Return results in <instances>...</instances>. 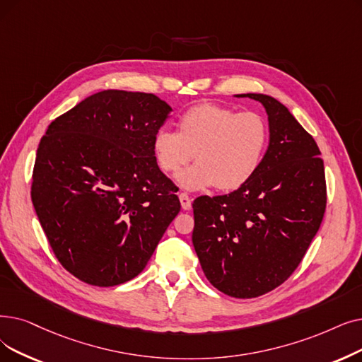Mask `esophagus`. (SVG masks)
<instances>
[{"instance_id": "esophagus-1", "label": "esophagus", "mask_w": 362, "mask_h": 362, "mask_svg": "<svg viewBox=\"0 0 362 362\" xmlns=\"http://www.w3.org/2000/svg\"><path fill=\"white\" fill-rule=\"evenodd\" d=\"M179 199H180V204H182V209L183 210H189L191 209V198H189V195L182 192L179 195Z\"/></svg>"}]
</instances>
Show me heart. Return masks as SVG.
I'll return each mask as SVG.
<instances>
[{
  "label": "heart",
  "instance_id": "heart-1",
  "mask_svg": "<svg viewBox=\"0 0 362 362\" xmlns=\"http://www.w3.org/2000/svg\"><path fill=\"white\" fill-rule=\"evenodd\" d=\"M268 137L262 115L201 103L179 117L177 133L160 130L155 134L153 152L164 173H175L192 158L197 161L176 177L185 189L216 186L218 191H233L255 176Z\"/></svg>",
  "mask_w": 362,
  "mask_h": 362
}]
</instances>
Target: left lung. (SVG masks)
<instances>
[{"instance_id": "left-lung-1", "label": "left lung", "mask_w": 362, "mask_h": 362, "mask_svg": "<svg viewBox=\"0 0 362 362\" xmlns=\"http://www.w3.org/2000/svg\"><path fill=\"white\" fill-rule=\"evenodd\" d=\"M238 98L264 106L269 146L237 191L194 201L192 243L218 291L251 298L281 286L300 264L321 226L327 186L320 148L288 109L266 94Z\"/></svg>"}]
</instances>
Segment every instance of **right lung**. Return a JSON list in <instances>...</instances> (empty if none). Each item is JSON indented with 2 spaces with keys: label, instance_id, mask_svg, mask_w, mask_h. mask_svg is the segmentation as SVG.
Here are the masks:
<instances>
[{
  "label": "right lung",
  "instance_id": "1",
  "mask_svg": "<svg viewBox=\"0 0 362 362\" xmlns=\"http://www.w3.org/2000/svg\"><path fill=\"white\" fill-rule=\"evenodd\" d=\"M170 112L152 93L103 90L41 139L30 198L60 264L90 286L137 276L180 211L153 152Z\"/></svg>",
  "mask_w": 362,
  "mask_h": 362
}]
</instances>
